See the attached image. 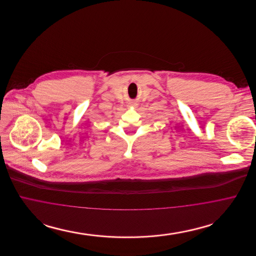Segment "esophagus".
<instances>
[{
    "label": "esophagus",
    "mask_w": 256,
    "mask_h": 256,
    "mask_svg": "<svg viewBox=\"0 0 256 256\" xmlns=\"http://www.w3.org/2000/svg\"><path fill=\"white\" fill-rule=\"evenodd\" d=\"M130 106H137V104H130Z\"/></svg>",
    "instance_id": "esophagus-1"
}]
</instances>
